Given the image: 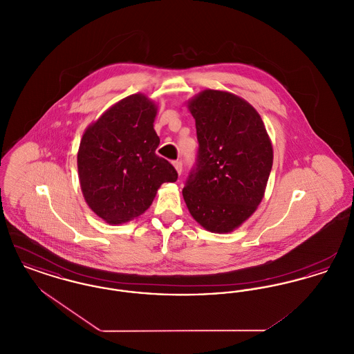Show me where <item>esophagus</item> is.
Instances as JSON below:
<instances>
[{
  "instance_id": "esophagus-1",
  "label": "esophagus",
  "mask_w": 354,
  "mask_h": 354,
  "mask_svg": "<svg viewBox=\"0 0 354 354\" xmlns=\"http://www.w3.org/2000/svg\"><path fill=\"white\" fill-rule=\"evenodd\" d=\"M174 167H175V169L178 171V174L180 175V174H182V169H183V163H182V160H175V162H174Z\"/></svg>"
}]
</instances>
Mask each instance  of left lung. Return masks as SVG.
Instances as JSON below:
<instances>
[{"label":"left lung","instance_id":"1","mask_svg":"<svg viewBox=\"0 0 354 354\" xmlns=\"http://www.w3.org/2000/svg\"><path fill=\"white\" fill-rule=\"evenodd\" d=\"M199 149L185 188L187 208L207 231L231 232L256 211L273 150L263 120L235 94L204 90L188 102Z\"/></svg>","mask_w":354,"mask_h":354}]
</instances>
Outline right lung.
Instances as JSON below:
<instances>
[{"label":"right lung","mask_w":354,"mask_h":354,"mask_svg":"<svg viewBox=\"0 0 354 354\" xmlns=\"http://www.w3.org/2000/svg\"><path fill=\"white\" fill-rule=\"evenodd\" d=\"M156 106L133 94L111 106L84 131L78 150V175L87 205L109 224L142 215L166 182L178 172L158 156L153 130Z\"/></svg>","instance_id":"right-lung-1"}]
</instances>
